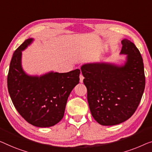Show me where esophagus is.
<instances>
[{"instance_id": "34e87169", "label": "esophagus", "mask_w": 152, "mask_h": 152, "mask_svg": "<svg viewBox=\"0 0 152 152\" xmlns=\"http://www.w3.org/2000/svg\"><path fill=\"white\" fill-rule=\"evenodd\" d=\"M83 79H84V76H83L82 74H80V82L83 83Z\"/></svg>"}]
</instances>
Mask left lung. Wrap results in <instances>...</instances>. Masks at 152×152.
<instances>
[{"label":"left lung","mask_w":152,"mask_h":152,"mask_svg":"<svg viewBox=\"0 0 152 152\" xmlns=\"http://www.w3.org/2000/svg\"><path fill=\"white\" fill-rule=\"evenodd\" d=\"M120 54H128L122 66L105 63L81 67L91 115L102 126L126 121L139 106L145 86L142 58L130 40L121 41Z\"/></svg>","instance_id":"left-lung-1"}]
</instances>
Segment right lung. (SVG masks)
Wrapping results in <instances>:
<instances>
[{"label": "right lung", "mask_w": 152, "mask_h": 152, "mask_svg": "<svg viewBox=\"0 0 152 152\" xmlns=\"http://www.w3.org/2000/svg\"><path fill=\"white\" fill-rule=\"evenodd\" d=\"M24 41L15 50L7 76V87L20 115L31 125L46 128L62 119L70 93L80 80V70L67 73L49 72L41 76H28L21 65L22 51L33 42Z\"/></svg>", "instance_id": "1"}]
</instances>
